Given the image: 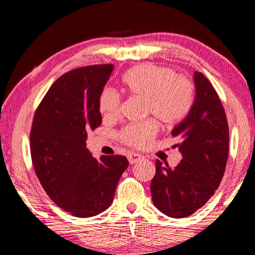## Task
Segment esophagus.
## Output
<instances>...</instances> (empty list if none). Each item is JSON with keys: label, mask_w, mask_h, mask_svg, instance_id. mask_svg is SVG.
<instances>
[{"label": "esophagus", "mask_w": 255, "mask_h": 255, "mask_svg": "<svg viewBox=\"0 0 255 255\" xmlns=\"http://www.w3.org/2000/svg\"><path fill=\"white\" fill-rule=\"evenodd\" d=\"M128 158V162H130L131 165H133V163L140 161L142 156L140 154H138V153H130Z\"/></svg>", "instance_id": "34e87169"}]
</instances>
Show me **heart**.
<instances>
[{"label":"heart","mask_w":255,"mask_h":255,"mask_svg":"<svg viewBox=\"0 0 255 255\" xmlns=\"http://www.w3.org/2000/svg\"><path fill=\"white\" fill-rule=\"evenodd\" d=\"M127 89L146 101V113L154 115L163 124L173 125L182 121L194 102V88L184 76L175 75L173 69L153 64L139 65L123 78ZM121 96L114 89H104L100 97V111L104 117H116L120 113ZM158 132V123L149 120L128 125L121 138L133 147H144Z\"/></svg>","instance_id":"1"}]
</instances>
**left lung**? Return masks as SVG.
<instances>
[{
  "label": "left lung",
  "mask_w": 255,
  "mask_h": 255,
  "mask_svg": "<svg viewBox=\"0 0 255 255\" xmlns=\"http://www.w3.org/2000/svg\"><path fill=\"white\" fill-rule=\"evenodd\" d=\"M195 100L186 118L173 128L182 160L175 168L155 161L151 181L152 201L173 218L193 215L215 194L229 155V125L224 108L210 81L194 73Z\"/></svg>",
  "instance_id": "8db88e82"
}]
</instances>
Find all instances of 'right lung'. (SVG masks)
I'll list each match as a JSON object with an SVG mask.
<instances>
[{
  "instance_id": "right-lung-1",
  "label": "right lung",
  "mask_w": 255,
  "mask_h": 255,
  "mask_svg": "<svg viewBox=\"0 0 255 255\" xmlns=\"http://www.w3.org/2000/svg\"><path fill=\"white\" fill-rule=\"evenodd\" d=\"M113 65L66 73L55 81L34 114L30 133L33 168L52 201L75 217L107 210L128 161L124 155L93 158L87 132L102 123L100 97Z\"/></svg>"
}]
</instances>
